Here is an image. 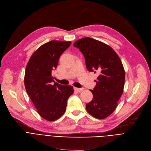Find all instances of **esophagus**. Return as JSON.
<instances>
[{"mask_svg": "<svg viewBox=\"0 0 151 151\" xmlns=\"http://www.w3.org/2000/svg\"><path fill=\"white\" fill-rule=\"evenodd\" d=\"M83 88H75V90L78 91V92H81L83 90Z\"/></svg>", "mask_w": 151, "mask_h": 151, "instance_id": "34e87169", "label": "esophagus"}]
</instances>
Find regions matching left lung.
I'll return each mask as SVG.
<instances>
[{"mask_svg": "<svg viewBox=\"0 0 151 151\" xmlns=\"http://www.w3.org/2000/svg\"><path fill=\"white\" fill-rule=\"evenodd\" d=\"M74 46L83 55L87 69L98 76L91 90L93 98L86 109L95 118L103 119L115 111L124 91L125 73L116 52L108 45L90 37L75 42Z\"/></svg>", "mask_w": 151, "mask_h": 151, "instance_id": "8db88e82", "label": "left lung"}]
</instances>
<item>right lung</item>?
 I'll return each mask as SVG.
<instances>
[{"instance_id":"add662e5","label":"right lung","mask_w":151,"mask_h":151,"mask_svg":"<svg viewBox=\"0 0 151 151\" xmlns=\"http://www.w3.org/2000/svg\"><path fill=\"white\" fill-rule=\"evenodd\" d=\"M70 44V41L45 43L32 55L26 68L24 81L26 92L38 114L48 121H55L63 116L68 99L74 93L73 86L55 82L52 74L60 56Z\"/></svg>"}]
</instances>
